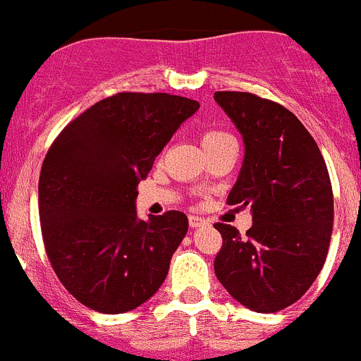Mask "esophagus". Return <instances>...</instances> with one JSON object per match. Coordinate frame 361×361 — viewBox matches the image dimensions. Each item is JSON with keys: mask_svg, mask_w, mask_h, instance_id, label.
<instances>
[{"mask_svg": "<svg viewBox=\"0 0 361 361\" xmlns=\"http://www.w3.org/2000/svg\"><path fill=\"white\" fill-rule=\"evenodd\" d=\"M205 223H207V221L203 219V217L189 216V226H191V228H200V226H203Z\"/></svg>", "mask_w": 361, "mask_h": 361, "instance_id": "34e87169", "label": "esophagus"}]
</instances>
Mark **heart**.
<instances>
[{
  "instance_id": "1",
  "label": "heart",
  "mask_w": 361,
  "mask_h": 361,
  "mask_svg": "<svg viewBox=\"0 0 361 361\" xmlns=\"http://www.w3.org/2000/svg\"><path fill=\"white\" fill-rule=\"evenodd\" d=\"M226 138H230V135L224 133V131L209 130L202 135V147L207 149V147H210V145H216V144H219V142L226 140Z\"/></svg>"
}]
</instances>
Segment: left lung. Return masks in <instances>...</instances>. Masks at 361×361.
<instances>
[{"mask_svg": "<svg viewBox=\"0 0 361 361\" xmlns=\"http://www.w3.org/2000/svg\"><path fill=\"white\" fill-rule=\"evenodd\" d=\"M214 99L244 138L240 173L228 205L251 207L245 237L216 223L223 247L214 272L228 293L255 312H277L312 286L334 228V192L319 147L293 112L251 92Z\"/></svg>", "mask_w": 361, "mask_h": 361, "instance_id": "left-lung-1", "label": "left lung"}]
</instances>
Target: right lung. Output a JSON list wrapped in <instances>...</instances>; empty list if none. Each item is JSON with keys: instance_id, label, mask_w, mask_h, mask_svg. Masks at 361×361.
I'll list each match as a JSON object with an SVG mask.
<instances>
[{"instance_id": "1", "label": "right lung", "mask_w": 361, "mask_h": 361, "mask_svg": "<svg viewBox=\"0 0 361 361\" xmlns=\"http://www.w3.org/2000/svg\"><path fill=\"white\" fill-rule=\"evenodd\" d=\"M200 103L166 92H117L52 142L38 182L42 237L63 286L92 310L147 302L188 231L179 210L137 217V185Z\"/></svg>"}]
</instances>
